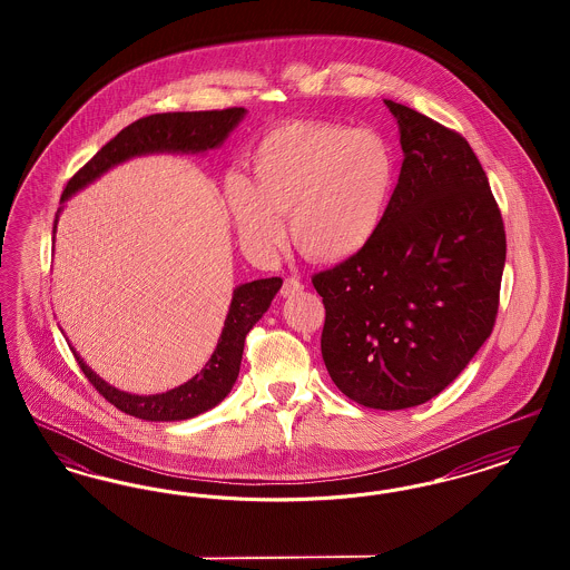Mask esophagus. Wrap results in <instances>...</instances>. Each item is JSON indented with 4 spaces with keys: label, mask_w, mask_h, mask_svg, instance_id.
<instances>
[{
    "label": "esophagus",
    "mask_w": 570,
    "mask_h": 570,
    "mask_svg": "<svg viewBox=\"0 0 570 570\" xmlns=\"http://www.w3.org/2000/svg\"><path fill=\"white\" fill-rule=\"evenodd\" d=\"M301 291H303V284L295 279V277H288L284 282V286H282V297H295Z\"/></svg>",
    "instance_id": "esophagus-1"
}]
</instances>
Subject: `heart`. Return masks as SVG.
Instances as JSON below:
<instances>
[{"label":"heart","instance_id":"obj_1","mask_svg":"<svg viewBox=\"0 0 570 570\" xmlns=\"http://www.w3.org/2000/svg\"><path fill=\"white\" fill-rule=\"evenodd\" d=\"M247 166L252 179L226 175L224 200L245 249L263 258L286 244L282 214L307 258H351L379 235L397 184V156L384 136L331 121L272 130Z\"/></svg>","mask_w":570,"mask_h":570}]
</instances>
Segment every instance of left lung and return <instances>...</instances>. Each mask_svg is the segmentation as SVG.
<instances>
[{
    "label": "left lung",
    "mask_w": 570,
    "mask_h": 570,
    "mask_svg": "<svg viewBox=\"0 0 570 570\" xmlns=\"http://www.w3.org/2000/svg\"><path fill=\"white\" fill-rule=\"evenodd\" d=\"M404 163L374 242L312 284L321 351L356 404L430 402L485 344L498 314L507 235L488 175L463 136L384 100Z\"/></svg>",
    "instance_id": "8db88e82"
}]
</instances>
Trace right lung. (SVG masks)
Wrapping results in <instances>:
<instances>
[{
    "instance_id": "obj_1",
    "label": "right lung",
    "mask_w": 570,
    "mask_h": 570,
    "mask_svg": "<svg viewBox=\"0 0 570 570\" xmlns=\"http://www.w3.org/2000/svg\"><path fill=\"white\" fill-rule=\"evenodd\" d=\"M245 109L196 110V112H160L142 117L109 140L81 170L68 181L61 194L66 203L72 194L87 188L117 164L149 154H207L217 149L244 119ZM61 212V209H59ZM55 216L53 233L57 230ZM282 288V277H265L242 284L233 291V301L224 321L216 351L194 379L156 395H132L115 389L100 379L75 353L82 374L96 391L121 412L142 421H186L216 407L239 376L245 335L269 309L273 297Z\"/></svg>"
}]
</instances>
